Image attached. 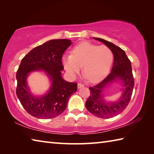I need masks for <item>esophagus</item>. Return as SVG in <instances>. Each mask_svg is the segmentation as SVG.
<instances>
[{
  "label": "esophagus",
  "mask_w": 154,
  "mask_h": 154,
  "mask_svg": "<svg viewBox=\"0 0 154 154\" xmlns=\"http://www.w3.org/2000/svg\"><path fill=\"white\" fill-rule=\"evenodd\" d=\"M84 87V85L82 83H78L77 84V88L78 89H80L81 87Z\"/></svg>",
  "instance_id": "1"
}]
</instances>
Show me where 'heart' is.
<instances>
[{
    "label": "heart",
    "instance_id": "heart-1",
    "mask_svg": "<svg viewBox=\"0 0 154 154\" xmlns=\"http://www.w3.org/2000/svg\"><path fill=\"white\" fill-rule=\"evenodd\" d=\"M71 54L62 57V63L68 75L75 78L83 67L85 78L92 83L106 77L113 61V54L109 48L87 42L76 45Z\"/></svg>",
    "mask_w": 154,
    "mask_h": 154
}]
</instances>
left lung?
Segmentation results:
<instances>
[{
  "instance_id": "8db88e82",
  "label": "left lung",
  "mask_w": 154,
  "mask_h": 154,
  "mask_svg": "<svg viewBox=\"0 0 154 154\" xmlns=\"http://www.w3.org/2000/svg\"><path fill=\"white\" fill-rule=\"evenodd\" d=\"M106 45L112 51L114 63L110 73L99 84L89 87L91 95L85 106L94 116L102 119H109L121 113L126 109L131 99L134 81L132 75L131 62L123 50L103 39L93 38ZM120 82L123 88L121 97L116 101L108 102L103 98V89L113 82Z\"/></svg>"
}]
</instances>
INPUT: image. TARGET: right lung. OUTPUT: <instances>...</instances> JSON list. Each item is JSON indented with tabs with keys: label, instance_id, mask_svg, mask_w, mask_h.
Here are the masks:
<instances>
[{
	"label": "right lung",
	"instance_id": "obj_1",
	"mask_svg": "<svg viewBox=\"0 0 154 154\" xmlns=\"http://www.w3.org/2000/svg\"><path fill=\"white\" fill-rule=\"evenodd\" d=\"M71 44L66 39L48 41L32 49L22 60L16 72V95L32 116L49 119L60 115L67 108L69 99L77 91V83L68 82L61 76L62 55ZM35 71L44 72L51 83L47 93L40 96L31 93L27 82L29 75Z\"/></svg>",
	"mask_w": 154,
	"mask_h": 154
}]
</instances>
